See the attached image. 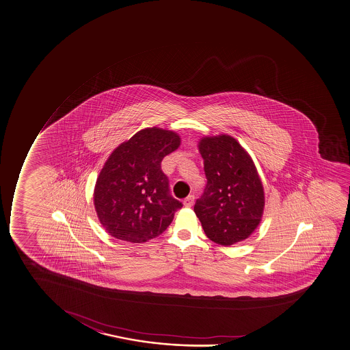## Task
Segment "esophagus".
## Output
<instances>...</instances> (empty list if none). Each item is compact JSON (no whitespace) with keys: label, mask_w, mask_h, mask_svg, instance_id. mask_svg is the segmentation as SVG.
Returning a JSON list of instances; mask_svg holds the SVG:
<instances>
[{"label":"esophagus","mask_w":350,"mask_h":350,"mask_svg":"<svg viewBox=\"0 0 350 350\" xmlns=\"http://www.w3.org/2000/svg\"><path fill=\"white\" fill-rule=\"evenodd\" d=\"M194 199H196V198H194V196H192V194L186 198L184 200L185 207H192L193 204H194Z\"/></svg>","instance_id":"34e87169"}]
</instances>
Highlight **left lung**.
Segmentation results:
<instances>
[{
	"label": "left lung",
	"mask_w": 350,
	"mask_h": 350,
	"mask_svg": "<svg viewBox=\"0 0 350 350\" xmlns=\"http://www.w3.org/2000/svg\"><path fill=\"white\" fill-rule=\"evenodd\" d=\"M198 148L207 185L194 212L209 240L229 247L247 239L260 224L263 184L250 154L232 136H204Z\"/></svg>",
	"instance_id": "1"
}]
</instances>
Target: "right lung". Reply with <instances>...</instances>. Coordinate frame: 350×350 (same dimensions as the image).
I'll return each mask as SVG.
<instances>
[{
  "instance_id": "obj_1",
  "label": "right lung",
  "mask_w": 350,
  "mask_h": 350,
  "mask_svg": "<svg viewBox=\"0 0 350 350\" xmlns=\"http://www.w3.org/2000/svg\"><path fill=\"white\" fill-rule=\"evenodd\" d=\"M180 142L172 130L152 126L110 153L94 189L95 211L109 235L144 243L165 232L183 204L170 194L161 163Z\"/></svg>"
}]
</instances>
